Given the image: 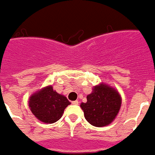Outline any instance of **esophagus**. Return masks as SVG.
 <instances>
[{
  "mask_svg": "<svg viewBox=\"0 0 155 155\" xmlns=\"http://www.w3.org/2000/svg\"><path fill=\"white\" fill-rule=\"evenodd\" d=\"M72 104H73V105H78V101H72Z\"/></svg>",
  "mask_w": 155,
  "mask_h": 155,
  "instance_id": "34e87169",
  "label": "esophagus"
}]
</instances>
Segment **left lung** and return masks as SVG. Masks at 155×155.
Segmentation results:
<instances>
[{
    "mask_svg": "<svg viewBox=\"0 0 155 155\" xmlns=\"http://www.w3.org/2000/svg\"><path fill=\"white\" fill-rule=\"evenodd\" d=\"M87 102L81 103L86 120L91 125L101 127L112 122L119 112L121 97L119 92L110 86H95L92 92L87 96Z\"/></svg>",
    "mask_w": 155,
    "mask_h": 155,
    "instance_id": "8db88e82",
    "label": "left lung"
}]
</instances>
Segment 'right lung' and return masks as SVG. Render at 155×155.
Wrapping results in <instances>:
<instances>
[{
	"instance_id": "obj_1",
	"label": "right lung",
	"mask_w": 155,
	"mask_h": 155,
	"mask_svg": "<svg viewBox=\"0 0 155 155\" xmlns=\"http://www.w3.org/2000/svg\"><path fill=\"white\" fill-rule=\"evenodd\" d=\"M70 104L66 97L58 94L52 86L34 93L29 99L31 112L37 119L47 124L56 122L60 119L64 109Z\"/></svg>"
}]
</instances>
